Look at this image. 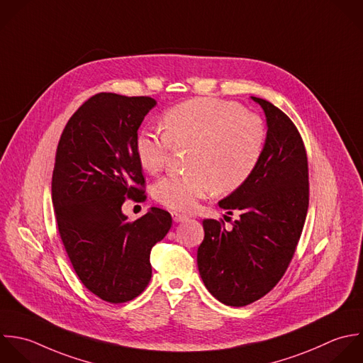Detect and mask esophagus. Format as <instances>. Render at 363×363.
Wrapping results in <instances>:
<instances>
[{"mask_svg": "<svg viewBox=\"0 0 363 363\" xmlns=\"http://www.w3.org/2000/svg\"><path fill=\"white\" fill-rule=\"evenodd\" d=\"M171 215H172L174 222H177V223H179V222H185V220H188V219H189L186 215H182V213H178V212H172Z\"/></svg>", "mask_w": 363, "mask_h": 363, "instance_id": "esophagus-1", "label": "esophagus"}]
</instances>
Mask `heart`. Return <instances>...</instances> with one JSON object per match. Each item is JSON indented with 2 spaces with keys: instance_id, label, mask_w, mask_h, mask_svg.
I'll use <instances>...</instances> for the list:
<instances>
[{
  "instance_id": "b5f03b06",
  "label": "heart",
  "mask_w": 363,
  "mask_h": 363,
  "mask_svg": "<svg viewBox=\"0 0 363 363\" xmlns=\"http://www.w3.org/2000/svg\"><path fill=\"white\" fill-rule=\"evenodd\" d=\"M164 133L143 130L135 155L144 171L158 174L172 147H191L184 175H168L152 186L154 199L189 212L211 189L230 194L257 168L267 144L263 118L235 101L201 97L171 107L161 118Z\"/></svg>"
}]
</instances>
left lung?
I'll use <instances>...</instances> for the list:
<instances>
[{
	"instance_id": "1",
	"label": "left lung",
	"mask_w": 363,
	"mask_h": 363,
	"mask_svg": "<svg viewBox=\"0 0 363 363\" xmlns=\"http://www.w3.org/2000/svg\"><path fill=\"white\" fill-rule=\"evenodd\" d=\"M266 114L267 144L250 178L219 201L239 219L230 229L203 220L198 269L220 303L245 307L266 296L284 276L308 211V161L294 123L264 99L252 97Z\"/></svg>"
}]
</instances>
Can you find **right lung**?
Wrapping results in <instances>:
<instances>
[{
    "label": "right lung",
    "mask_w": 363,
    "mask_h": 363,
    "mask_svg": "<svg viewBox=\"0 0 363 363\" xmlns=\"http://www.w3.org/2000/svg\"><path fill=\"white\" fill-rule=\"evenodd\" d=\"M155 104L145 96L94 94L69 118L56 150L52 202L60 239L83 286L111 304L145 290L151 249L172 225L160 208L134 222L121 212L127 198H145L135 138Z\"/></svg>",
    "instance_id": "add662e5"
}]
</instances>
